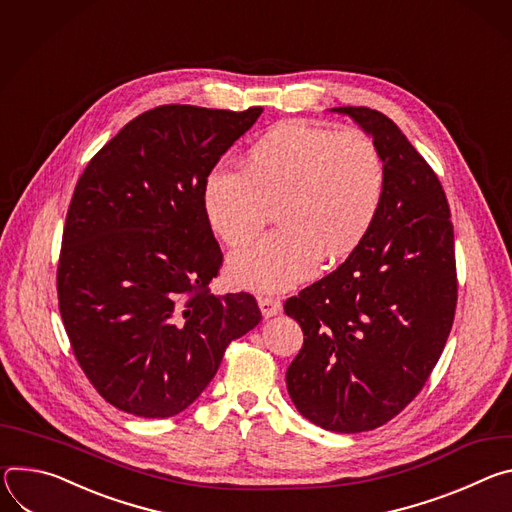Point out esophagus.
<instances>
[{"label":"esophagus","mask_w":512,"mask_h":512,"mask_svg":"<svg viewBox=\"0 0 512 512\" xmlns=\"http://www.w3.org/2000/svg\"><path fill=\"white\" fill-rule=\"evenodd\" d=\"M258 307L262 311V315L268 319V317H274L282 311V303L274 297H258Z\"/></svg>","instance_id":"1"}]
</instances>
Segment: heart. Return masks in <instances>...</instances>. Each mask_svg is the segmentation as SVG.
Returning a JSON list of instances; mask_svg holds the SVG:
<instances>
[{"label": "heart", "mask_w": 512, "mask_h": 512, "mask_svg": "<svg viewBox=\"0 0 512 512\" xmlns=\"http://www.w3.org/2000/svg\"><path fill=\"white\" fill-rule=\"evenodd\" d=\"M388 189L380 146L364 132L305 120L278 122L244 154L242 168L215 166L201 205L211 232L234 250L252 244L276 201L278 230L230 260L248 289L274 291L358 250L376 225Z\"/></svg>", "instance_id": "obj_1"}]
</instances>
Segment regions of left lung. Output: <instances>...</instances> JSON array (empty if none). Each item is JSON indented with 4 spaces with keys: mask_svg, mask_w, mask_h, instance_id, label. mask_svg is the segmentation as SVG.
Wrapping results in <instances>:
<instances>
[{
    "mask_svg": "<svg viewBox=\"0 0 512 512\" xmlns=\"http://www.w3.org/2000/svg\"><path fill=\"white\" fill-rule=\"evenodd\" d=\"M380 146L388 189L364 244L285 303L305 335L287 370L297 411L335 433L399 415L435 368L458 303L453 223L425 158L384 113L333 107Z\"/></svg>",
    "mask_w": 512,
    "mask_h": 512,
    "instance_id": "obj_1",
    "label": "left lung"
}]
</instances>
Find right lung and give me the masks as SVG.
Returning a JSON list of instances; mask_svg holds the SVG:
<instances>
[{"label": "right lung", "instance_id": "1", "mask_svg": "<svg viewBox=\"0 0 512 512\" xmlns=\"http://www.w3.org/2000/svg\"><path fill=\"white\" fill-rule=\"evenodd\" d=\"M260 113L148 109L77 181L56 270L59 309L85 376L124 413L185 411L225 348L262 319L250 293L209 291L223 254L201 205L205 175Z\"/></svg>", "mask_w": 512, "mask_h": 512}]
</instances>
